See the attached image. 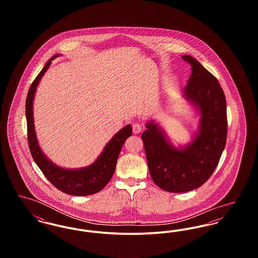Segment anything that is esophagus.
Returning <instances> with one entry per match:
<instances>
[{
    "mask_svg": "<svg viewBox=\"0 0 258 258\" xmlns=\"http://www.w3.org/2000/svg\"><path fill=\"white\" fill-rule=\"evenodd\" d=\"M133 132L135 135H138L141 133V125L139 123H135L133 124Z\"/></svg>",
    "mask_w": 258,
    "mask_h": 258,
    "instance_id": "34e87169",
    "label": "esophagus"
}]
</instances>
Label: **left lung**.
<instances>
[{
  "mask_svg": "<svg viewBox=\"0 0 258 258\" xmlns=\"http://www.w3.org/2000/svg\"><path fill=\"white\" fill-rule=\"evenodd\" d=\"M182 58L191 66L184 98L200 114L196 137L184 147L175 148L154 121L142 134L150 175L169 192H186L204 184L220 161L227 136L226 100L218 79L194 57Z\"/></svg>",
  "mask_w": 258,
  "mask_h": 258,
  "instance_id": "left-lung-1",
  "label": "left lung"
}]
</instances>
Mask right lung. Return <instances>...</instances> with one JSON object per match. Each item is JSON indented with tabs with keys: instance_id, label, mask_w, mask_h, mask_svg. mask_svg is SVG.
<instances>
[{
	"instance_id": "1",
	"label": "right lung",
	"mask_w": 258,
	"mask_h": 258,
	"mask_svg": "<svg viewBox=\"0 0 258 258\" xmlns=\"http://www.w3.org/2000/svg\"><path fill=\"white\" fill-rule=\"evenodd\" d=\"M58 54L53 56L38 74L29 89L26 98V119L28 142L32 157L39 169L51 184L67 195L85 197L101 190L113 176L116 163L124 141L133 135L132 125L127 124L113 136L97 160L91 165L79 169H66L54 164L40 150L34 124L33 101L37 85Z\"/></svg>"
}]
</instances>
